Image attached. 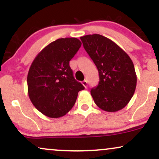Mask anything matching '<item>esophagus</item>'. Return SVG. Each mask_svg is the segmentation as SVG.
I'll return each mask as SVG.
<instances>
[{
  "label": "esophagus",
  "mask_w": 159,
  "mask_h": 159,
  "mask_svg": "<svg viewBox=\"0 0 159 159\" xmlns=\"http://www.w3.org/2000/svg\"><path fill=\"white\" fill-rule=\"evenodd\" d=\"M82 84H83V86L84 87H87V81H86V80H84V81H82Z\"/></svg>",
  "instance_id": "1"
}]
</instances>
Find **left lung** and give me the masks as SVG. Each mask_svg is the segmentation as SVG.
<instances>
[{"instance_id":"left-lung-1","label":"left lung","mask_w":159,"mask_h":159,"mask_svg":"<svg viewBox=\"0 0 159 159\" xmlns=\"http://www.w3.org/2000/svg\"><path fill=\"white\" fill-rule=\"evenodd\" d=\"M81 40L99 75L98 86L90 91L95 103L107 112L121 110L135 91L137 75L132 61L119 45L105 36L86 35Z\"/></svg>"}]
</instances>
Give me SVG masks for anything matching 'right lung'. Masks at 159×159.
<instances>
[{
    "mask_svg": "<svg viewBox=\"0 0 159 159\" xmlns=\"http://www.w3.org/2000/svg\"><path fill=\"white\" fill-rule=\"evenodd\" d=\"M81 43L77 38H61L52 42L33 61L27 74V91L33 105L51 118L64 116L84 89L74 78L69 61Z\"/></svg>",
    "mask_w": 159,
    "mask_h": 159,
    "instance_id": "right-lung-1",
    "label": "right lung"
}]
</instances>
